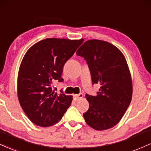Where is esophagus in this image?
Instances as JSON below:
<instances>
[{"instance_id":"obj_1","label":"esophagus","mask_w":151,"mask_h":151,"mask_svg":"<svg viewBox=\"0 0 151 151\" xmlns=\"http://www.w3.org/2000/svg\"><path fill=\"white\" fill-rule=\"evenodd\" d=\"M73 97H74V98H75L76 100H78V99H80V98H83V94L82 93H79V94L74 95Z\"/></svg>"}]
</instances>
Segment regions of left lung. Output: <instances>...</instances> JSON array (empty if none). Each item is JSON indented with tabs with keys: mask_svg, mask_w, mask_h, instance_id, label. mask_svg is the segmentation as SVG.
Here are the masks:
<instances>
[{
	"mask_svg": "<svg viewBox=\"0 0 151 151\" xmlns=\"http://www.w3.org/2000/svg\"><path fill=\"white\" fill-rule=\"evenodd\" d=\"M89 68L92 84H100L96 96L86 95L89 108L83 114L97 130L113 128L123 116L132 98V81L124 55L115 45L100 40L85 42L76 52Z\"/></svg>",
	"mask_w": 151,
	"mask_h": 151,
	"instance_id": "8db88e82",
	"label": "left lung"
}]
</instances>
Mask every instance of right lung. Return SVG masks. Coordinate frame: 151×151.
I'll return each instance as SVG.
<instances>
[{
	"mask_svg": "<svg viewBox=\"0 0 151 151\" xmlns=\"http://www.w3.org/2000/svg\"><path fill=\"white\" fill-rule=\"evenodd\" d=\"M83 40L46 38L26 52L18 77V96L23 111L33 123L48 127L61 120L70 107L72 96L60 91L57 94L51 85L61 83L65 63L73 55Z\"/></svg>",
	"mask_w": 151,
	"mask_h": 151,
	"instance_id": "obj_1",
	"label": "right lung"
}]
</instances>
